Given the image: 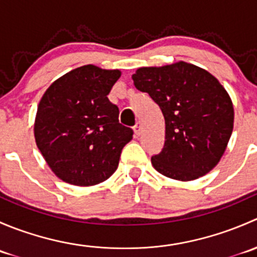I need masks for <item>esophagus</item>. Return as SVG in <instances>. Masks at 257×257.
Returning <instances> with one entry per match:
<instances>
[{
  "instance_id": "esophagus-1",
  "label": "esophagus",
  "mask_w": 257,
  "mask_h": 257,
  "mask_svg": "<svg viewBox=\"0 0 257 257\" xmlns=\"http://www.w3.org/2000/svg\"><path fill=\"white\" fill-rule=\"evenodd\" d=\"M134 134H136L137 137H139V134H141V131H142V123L141 121H138V123L134 125Z\"/></svg>"
}]
</instances>
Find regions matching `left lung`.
I'll use <instances>...</instances> for the list:
<instances>
[{"label":"left lung","instance_id":"left-lung-1","mask_svg":"<svg viewBox=\"0 0 257 257\" xmlns=\"http://www.w3.org/2000/svg\"><path fill=\"white\" fill-rule=\"evenodd\" d=\"M134 85L152 97L165 119V143L152 157L157 172L190 181L208 174L226 150L234 128V105L211 73L186 62L142 67Z\"/></svg>","mask_w":257,"mask_h":257}]
</instances>
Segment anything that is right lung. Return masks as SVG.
I'll return each mask as SVG.
<instances>
[{
    "label": "right lung",
    "mask_w": 257,
    "mask_h": 257,
    "mask_svg": "<svg viewBox=\"0 0 257 257\" xmlns=\"http://www.w3.org/2000/svg\"><path fill=\"white\" fill-rule=\"evenodd\" d=\"M120 74L93 64L78 67L54 80L41 98L36 144L61 180L92 186L118 168L121 149L133 138L107 97Z\"/></svg>",
    "instance_id": "right-lung-1"
}]
</instances>
